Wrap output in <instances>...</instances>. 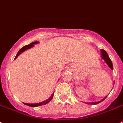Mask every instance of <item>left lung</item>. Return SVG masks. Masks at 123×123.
<instances>
[{
	"mask_svg": "<svg viewBox=\"0 0 123 123\" xmlns=\"http://www.w3.org/2000/svg\"><path fill=\"white\" fill-rule=\"evenodd\" d=\"M101 57H102V59H103V60L105 61V62L106 63L107 65L109 66V67L110 68L111 70H113V64H112V62L111 60L110 59V58H109V56H108V53H107V52H106L105 50H103L102 49L101 50ZM107 96H106L103 99H102V100L99 101V102H89V103H87V104H91V105H96V104H98V103H100V102H103L104 100H105V98H106Z\"/></svg>",
	"mask_w": 123,
	"mask_h": 123,
	"instance_id": "left-lung-1",
	"label": "left lung"
}]
</instances>
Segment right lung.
Listing matches in <instances>:
<instances>
[{"label":"right lung","mask_w":123,"mask_h":123,"mask_svg":"<svg viewBox=\"0 0 123 123\" xmlns=\"http://www.w3.org/2000/svg\"><path fill=\"white\" fill-rule=\"evenodd\" d=\"M38 43H39L38 41H34V42H32V43H31V44H29V45H27V46H24V47H23L22 48H21V49H20V50L18 52L16 56L15 57V59H16V58H17V57L18 56L20 55L21 53H22V52H23L24 51L26 50L29 49H30V48H31V47H33L34 45L37 44H38ZM53 94H54V92H53V94H52V96H51L50 97L48 98V99L46 100H45V101H44V102H40V103H23L25 105H27V106H31V107H37V106H40L44 105L47 104V103H48L49 102H50L51 100H52V98H53Z\"/></svg>","instance_id":"right-lung-1"}]
</instances>
